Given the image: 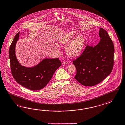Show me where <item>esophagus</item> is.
Returning a JSON list of instances; mask_svg holds the SVG:
<instances>
[{
	"mask_svg": "<svg viewBox=\"0 0 125 125\" xmlns=\"http://www.w3.org/2000/svg\"><path fill=\"white\" fill-rule=\"evenodd\" d=\"M68 61H64V62H62V64H68Z\"/></svg>",
	"mask_w": 125,
	"mask_h": 125,
	"instance_id": "1",
	"label": "esophagus"
}]
</instances>
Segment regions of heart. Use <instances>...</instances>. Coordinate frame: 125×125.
<instances>
[{
  "mask_svg": "<svg viewBox=\"0 0 125 125\" xmlns=\"http://www.w3.org/2000/svg\"><path fill=\"white\" fill-rule=\"evenodd\" d=\"M74 29L67 31L60 36L58 41L60 43L66 45L78 34ZM85 43V39L83 35H78L72 40L67 45L66 52L68 56L75 57L79 56L83 50Z\"/></svg>",
  "mask_w": 125,
  "mask_h": 125,
  "instance_id": "heart-1",
  "label": "heart"
}]
</instances>
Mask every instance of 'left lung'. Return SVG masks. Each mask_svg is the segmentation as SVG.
<instances>
[{
    "label": "left lung",
    "mask_w": 125,
    "mask_h": 125,
    "mask_svg": "<svg viewBox=\"0 0 125 125\" xmlns=\"http://www.w3.org/2000/svg\"><path fill=\"white\" fill-rule=\"evenodd\" d=\"M99 43L87 46L80 56L73 61L77 73L75 79L85 86H95L110 74L114 66V44L107 32L100 28Z\"/></svg>",
    "instance_id": "obj_1"
}]
</instances>
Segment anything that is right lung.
I'll return each mask as SVG.
<instances>
[{"label": "right lung", "instance_id": "1", "mask_svg": "<svg viewBox=\"0 0 125 125\" xmlns=\"http://www.w3.org/2000/svg\"><path fill=\"white\" fill-rule=\"evenodd\" d=\"M19 37V32L15 36L9 49L11 74L17 83L27 89L33 91L42 89L61 66V62L58 58H46L33 67L21 66L15 55L16 44Z\"/></svg>", "mask_w": 125, "mask_h": 125}]
</instances>
